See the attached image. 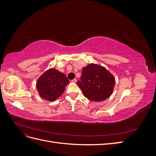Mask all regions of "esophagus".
<instances>
[{"label": "esophagus", "mask_w": 156, "mask_h": 156, "mask_svg": "<svg viewBox=\"0 0 156 156\" xmlns=\"http://www.w3.org/2000/svg\"><path fill=\"white\" fill-rule=\"evenodd\" d=\"M72 83H75L77 82V79H73L72 81Z\"/></svg>", "instance_id": "esophagus-1"}]
</instances>
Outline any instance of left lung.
<instances>
[{"mask_svg": "<svg viewBox=\"0 0 156 156\" xmlns=\"http://www.w3.org/2000/svg\"><path fill=\"white\" fill-rule=\"evenodd\" d=\"M115 79L104 67L90 64L83 68L81 80L77 85L88 100L102 101L110 97L115 87Z\"/></svg>", "mask_w": 156, "mask_h": 156, "instance_id": "obj_1", "label": "left lung"}]
</instances>
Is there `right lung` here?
Masks as SVG:
<instances>
[{"instance_id": "add662e5", "label": "right lung", "mask_w": 156, "mask_h": 156, "mask_svg": "<svg viewBox=\"0 0 156 156\" xmlns=\"http://www.w3.org/2000/svg\"><path fill=\"white\" fill-rule=\"evenodd\" d=\"M69 83L65 74L51 68L40 77L36 83V88L42 98L52 101L62 95Z\"/></svg>"}]
</instances>
